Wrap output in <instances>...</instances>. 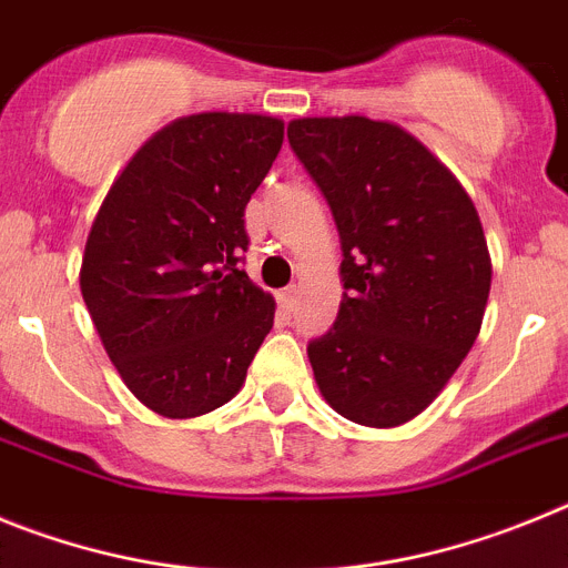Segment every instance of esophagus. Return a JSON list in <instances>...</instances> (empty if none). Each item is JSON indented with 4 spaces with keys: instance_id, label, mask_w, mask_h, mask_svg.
I'll return each mask as SVG.
<instances>
[{
    "instance_id": "1",
    "label": "esophagus",
    "mask_w": 568,
    "mask_h": 568,
    "mask_svg": "<svg viewBox=\"0 0 568 568\" xmlns=\"http://www.w3.org/2000/svg\"><path fill=\"white\" fill-rule=\"evenodd\" d=\"M295 295H298V290L295 287H287V290H281L278 293V304H281V310H293L295 307Z\"/></svg>"
}]
</instances>
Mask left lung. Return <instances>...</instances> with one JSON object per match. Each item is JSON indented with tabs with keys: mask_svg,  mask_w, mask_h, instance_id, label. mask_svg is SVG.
<instances>
[{
	"mask_svg": "<svg viewBox=\"0 0 568 568\" xmlns=\"http://www.w3.org/2000/svg\"><path fill=\"white\" fill-rule=\"evenodd\" d=\"M287 135L344 253L338 318L307 346L315 384L346 420L393 429L444 393L478 338L491 287L480 215L400 124L304 115Z\"/></svg>",
	"mask_w": 568,
	"mask_h": 568,
	"instance_id": "1",
	"label": "left lung"
}]
</instances>
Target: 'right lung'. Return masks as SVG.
<instances>
[{
  "label": "right lung",
  "mask_w": 568,
  "mask_h": 568,
  "mask_svg": "<svg viewBox=\"0 0 568 568\" xmlns=\"http://www.w3.org/2000/svg\"><path fill=\"white\" fill-rule=\"evenodd\" d=\"M281 144L275 115H182L135 150L93 219L82 298L115 373L162 418L235 398L273 329V295L239 255L244 207Z\"/></svg>",
  "instance_id": "right-lung-1"
}]
</instances>
